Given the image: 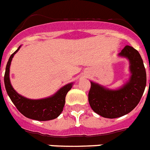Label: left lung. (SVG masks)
Here are the masks:
<instances>
[{
    "label": "left lung",
    "mask_w": 150,
    "mask_h": 150,
    "mask_svg": "<svg viewBox=\"0 0 150 150\" xmlns=\"http://www.w3.org/2000/svg\"><path fill=\"white\" fill-rule=\"evenodd\" d=\"M129 62V80L119 89H109L93 81L88 92V103L95 112L109 119L121 117L139 104L146 85V73L140 54L126 45L118 54Z\"/></svg>",
    "instance_id": "left-lung-1"
}]
</instances>
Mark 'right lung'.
<instances>
[{
  "mask_svg": "<svg viewBox=\"0 0 150 150\" xmlns=\"http://www.w3.org/2000/svg\"><path fill=\"white\" fill-rule=\"evenodd\" d=\"M20 47L21 46H19L9 58L4 74V86L11 100L18 110L29 119L38 121H47L58 117L63 111L65 103V96L72 87L73 83L67 84L53 96L41 99H29L18 94L11 84L9 72L12 58Z\"/></svg>",
  "mask_w": 150,
  "mask_h": 150,
  "instance_id": "obj_1",
  "label": "right lung"
}]
</instances>
